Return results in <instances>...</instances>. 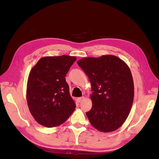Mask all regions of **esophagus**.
<instances>
[{
    "instance_id": "obj_1",
    "label": "esophagus",
    "mask_w": 159,
    "mask_h": 159,
    "mask_svg": "<svg viewBox=\"0 0 159 159\" xmlns=\"http://www.w3.org/2000/svg\"><path fill=\"white\" fill-rule=\"evenodd\" d=\"M85 99V98L84 97H80V98H78V102H82V101L84 100Z\"/></svg>"
}]
</instances>
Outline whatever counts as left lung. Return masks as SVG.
<instances>
[{
    "label": "left lung",
    "instance_id": "8db88e82",
    "mask_svg": "<svg viewBox=\"0 0 159 159\" xmlns=\"http://www.w3.org/2000/svg\"><path fill=\"white\" fill-rule=\"evenodd\" d=\"M77 64L91 82L92 107L86 113L90 123L102 132H111L125 121L131 109L134 84L125 62L113 55L85 57Z\"/></svg>",
    "mask_w": 159,
    "mask_h": 159
}]
</instances>
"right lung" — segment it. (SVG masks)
I'll use <instances>...</instances> for the list:
<instances>
[{"instance_id":"obj_1","label":"right lung","mask_w":159,"mask_h":159,"mask_svg":"<svg viewBox=\"0 0 159 159\" xmlns=\"http://www.w3.org/2000/svg\"><path fill=\"white\" fill-rule=\"evenodd\" d=\"M77 57L70 56L42 57L28 76L26 99L33 117L42 125L54 127L74 111L66 75Z\"/></svg>"}]
</instances>
